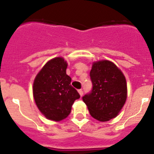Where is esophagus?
<instances>
[{"mask_svg":"<svg viewBox=\"0 0 154 154\" xmlns=\"http://www.w3.org/2000/svg\"><path fill=\"white\" fill-rule=\"evenodd\" d=\"M80 96H82V95H83V91L82 90V89H79V90H78Z\"/></svg>","mask_w":154,"mask_h":154,"instance_id":"1","label":"esophagus"}]
</instances>
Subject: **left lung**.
<instances>
[{
	"mask_svg": "<svg viewBox=\"0 0 154 154\" xmlns=\"http://www.w3.org/2000/svg\"><path fill=\"white\" fill-rule=\"evenodd\" d=\"M92 89L82 97L94 119L106 122L119 114L126 103L127 85L120 69L108 60L93 62L90 71Z\"/></svg>",
	"mask_w": 154,
	"mask_h": 154,
	"instance_id": "left-lung-1",
	"label": "left lung"
}]
</instances>
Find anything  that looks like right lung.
<instances>
[{
  "mask_svg": "<svg viewBox=\"0 0 154 154\" xmlns=\"http://www.w3.org/2000/svg\"><path fill=\"white\" fill-rule=\"evenodd\" d=\"M68 64L62 57L52 58L38 73L33 84L37 106L47 119L61 121L70 114L72 106L79 94L71 85L66 74Z\"/></svg>",
  "mask_w": 154,
  "mask_h": 154,
  "instance_id": "right-lung-1",
  "label": "right lung"
}]
</instances>
